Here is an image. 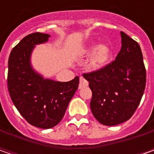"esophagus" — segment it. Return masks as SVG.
<instances>
[{
    "label": "esophagus",
    "instance_id": "34e87169",
    "mask_svg": "<svg viewBox=\"0 0 154 154\" xmlns=\"http://www.w3.org/2000/svg\"><path fill=\"white\" fill-rule=\"evenodd\" d=\"M88 86V81L84 79L83 77H80V85H79V88L81 89V88H84V87H86Z\"/></svg>",
    "mask_w": 154,
    "mask_h": 154
}]
</instances>
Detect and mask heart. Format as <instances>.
I'll return each instance as SVG.
<instances>
[{"label":"heart","mask_w":154,"mask_h":154,"mask_svg":"<svg viewBox=\"0 0 154 154\" xmlns=\"http://www.w3.org/2000/svg\"><path fill=\"white\" fill-rule=\"evenodd\" d=\"M96 47V45H92L87 50V53L92 52ZM112 57V51L108 45H100L94 53L89 61L91 68L93 69H101L109 64Z\"/></svg>","instance_id":"heart-1"}]
</instances>
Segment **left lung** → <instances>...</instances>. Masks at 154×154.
<instances>
[{"instance_id":"8db88e82","label":"left lung","mask_w":154,"mask_h":154,"mask_svg":"<svg viewBox=\"0 0 154 154\" xmlns=\"http://www.w3.org/2000/svg\"><path fill=\"white\" fill-rule=\"evenodd\" d=\"M121 38V51L116 60L101 69L83 74L92 92V114L106 126L128 120L145 91L146 74L140 47L123 32Z\"/></svg>"}]
</instances>
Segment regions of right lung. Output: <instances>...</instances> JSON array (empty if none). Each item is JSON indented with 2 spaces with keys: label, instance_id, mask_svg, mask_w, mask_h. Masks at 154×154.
Returning <instances> with one entry per match:
<instances>
[{
  "label": "right lung",
  "instance_id": "right-lung-1",
  "mask_svg": "<svg viewBox=\"0 0 154 154\" xmlns=\"http://www.w3.org/2000/svg\"><path fill=\"white\" fill-rule=\"evenodd\" d=\"M50 35H27L12 50L8 59V88L15 107L30 124L41 128L57 125L78 89L76 76L68 82L44 79L32 68L30 57L35 45L48 41Z\"/></svg>",
  "mask_w": 154,
  "mask_h": 154
}]
</instances>
